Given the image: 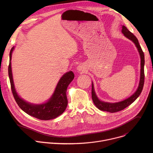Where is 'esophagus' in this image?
<instances>
[{
	"label": "esophagus",
	"mask_w": 153,
	"mask_h": 153,
	"mask_svg": "<svg viewBox=\"0 0 153 153\" xmlns=\"http://www.w3.org/2000/svg\"><path fill=\"white\" fill-rule=\"evenodd\" d=\"M77 70L80 71H82V67L80 66V65H79V66L77 67Z\"/></svg>",
	"instance_id": "1"
}]
</instances>
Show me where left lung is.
<instances>
[{"instance_id": "left-lung-1", "label": "left lung", "mask_w": 153, "mask_h": 153, "mask_svg": "<svg viewBox=\"0 0 153 153\" xmlns=\"http://www.w3.org/2000/svg\"><path fill=\"white\" fill-rule=\"evenodd\" d=\"M122 33L124 34V36L133 41L135 45L136 46L138 51L139 53L140 59H141V63H140V82L139 85L138 86V88L137 89L136 91L129 97L128 99L116 103H109V102H105L100 100L98 97H97L96 93L94 91L93 83H92V91H91V95H92V99L94 103V105L96 106V107L99 109L101 111H108L110 113H116L120 111L127 106H128L129 105L133 103L137 98L139 96L140 94L143 87L144 84V79H145V74H144V64H145V57H144V53L141 48L140 45H139V41L137 39V37L131 33L130 32L125 26H122Z\"/></svg>"}]
</instances>
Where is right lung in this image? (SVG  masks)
Listing matches in <instances>:
<instances>
[{
  "label": "right lung",
  "instance_id": "add662e5",
  "mask_svg": "<svg viewBox=\"0 0 153 153\" xmlns=\"http://www.w3.org/2000/svg\"><path fill=\"white\" fill-rule=\"evenodd\" d=\"M14 48V47H13L10 53L8 75L11 91L14 98L19 106L30 116L40 120H51L61 115L66 110L67 106L68 100L67 97V90L68 86L74 78V73L72 71H69L62 76L56 86L53 94L46 103L39 105L30 103L20 98L15 89L11 65L12 53Z\"/></svg>",
  "mask_w": 153,
  "mask_h": 153
}]
</instances>
